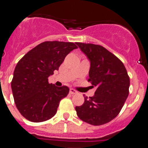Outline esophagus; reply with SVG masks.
<instances>
[{
    "label": "esophagus",
    "instance_id": "esophagus-1",
    "mask_svg": "<svg viewBox=\"0 0 148 148\" xmlns=\"http://www.w3.org/2000/svg\"><path fill=\"white\" fill-rule=\"evenodd\" d=\"M70 93L72 94V95H74V94H77V93H78V92H77V91L75 90H74V89L71 88L70 90Z\"/></svg>",
    "mask_w": 148,
    "mask_h": 148
}]
</instances>
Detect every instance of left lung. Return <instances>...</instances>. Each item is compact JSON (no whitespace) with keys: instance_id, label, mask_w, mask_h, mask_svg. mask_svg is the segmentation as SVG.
<instances>
[{"instance_id":"obj_1","label":"left lung","mask_w":148,"mask_h":148,"mask_svg":"<svg viewBox=\"0 0 148 148\" xmlns=\"http://www.w3.org/2000/svg\"><path fill=\"white\" fill-rule=\"evenodd\" d=\"M76 44L90 61L88 81L97 88L93 96H84V104L75 107L77 116L90 125H104L118 116L127 98L130 87L127 72L123 63L101 46Z\"/></svg>"}]
</instances>
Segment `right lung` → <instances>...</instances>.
<instances>
[{"label":"right lung","mask_w":148,"mask_h":148,"mask_svg":"<svg viewBox=\"0 0 148 148\" xmlns=\"http://www.w3.org/2000/svg\"><path fill=\"white\" fill-rule=\"evenodd\" d=\"M75 44L45 41L29 51L18 61L11 83L15 103L21 114L32 122L47 121L56 115L60 101L70 89L49 84L48 78L58 70Z\"/></svg>","instance_id":"1"}]
</instances>
